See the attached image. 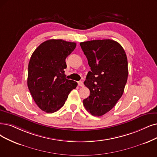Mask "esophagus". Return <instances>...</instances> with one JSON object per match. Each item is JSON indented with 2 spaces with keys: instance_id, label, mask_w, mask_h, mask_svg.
I'll return each instance as SVG.
<instances>
[{
  "instance_id": "34e87169",
  "label": "esophagus",
  "mask_w": 157,
  "mask_h": 157,
  "mask_svg": "<svg viewBox=\"0 0 157 157\" xmlns=\"http://www.w3.org/2000/svg\"><path fill=\"white\" fill-rule=\"evenodd\" d=\"M78 85L79 86L82 87V86H84V83L82 82V81H78Z\"/></svg>"
}]
</instances>
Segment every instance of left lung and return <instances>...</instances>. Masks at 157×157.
Wrapping results in <instances>:
<instances>
[{"label":"left lung","instance_id":"1","mask_svg":"<svg viewBox=\"0 0 157 157\" xmlns=\"http://www.w3.org/2000/svg\"><path fill=\"white\" fill-rule=\"evenodd\" d=\"M80 45L91 67L84 82L90 95L83 104L92 115L102 116L114 107L124 93L128 76L127 56L120 44L111 39Z\"/></svg>","mask_w":157,"mask_h":157}]
</instances>
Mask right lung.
Masks as SVG:
<instances>
[{
	"label": "right lung",
	"instance_id": "add662e5",
	"mask_svg": "<svg viewBox=\"0 0 157 157\" xmlns=\"http://www.w3.org/2000/svg\"><path fill=\"white\" fill-rule=\"evenodd\" d=\"M76 48V43L50 39L35 50L28 64V87L39 108L54 113L64 105L77 82L66 79V59Z\"/></svg>",
	"mask_w": 157,
	"mask_h": 157
}]
</instances>
